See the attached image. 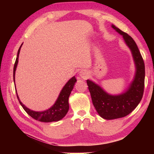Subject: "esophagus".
Listing matches in <instances>:
<instances>
[{
  "label": "esophagus",
  "instance_id": "34e87169",
  "mask_svg": "<svg viewBox=\"0 0 154 154\" xmlns=\"http://www.w3.org/2000/svg\"><path fill=\"white\" fill-rule=\"evenodd\" d=\"M79 75L82 78H86L88 77V72L85 71H81L79 72Z\"/></svg>",
  "mask_w": 154,
  "mask_h": 154
}]
</instances>
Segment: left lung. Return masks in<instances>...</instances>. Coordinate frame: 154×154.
I'll use <instances>...</instances> for the list:
<instances>
[{
  "label": "left lung",
  "mask_w": 154,
  "mask_h": 154,
  "mask_svg": "<svg viewBox=\"0 0 154 154\" xmlns=\"http://www.w3.org/2000/svg\"><path fill=\"white\" fill-rule=\"evenodd\" d=\"M111 27L123 36L133 57L136 72L134 79L126 92L118 95H111L92 81L88 79L93 105L101 118L105 119L121 118L128 116L141 100L145 85V64L135 41L127 33L112 24Z\"/></svg>",
  "instance_id": "left-lung-1"
}]
</instances>
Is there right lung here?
Instances as JSON below:
<instances>
[{
	"label": "right lung",
	"mask_w": 154,
	"mask_h": 154,
	"mask_svg": "<svg viewBox=\"0 0 154 154\" xmlns=\"http://www.w3.org/2000/svg\"><path fill=\"white\" fill-rule=\"evenodd\" d=\"M21 45L17 51V55L16 60L14 67V81L15 82V71H16V68L18 63V58H19V54L21 49ZM77 82V79L75 77H72L71 79L69 80L64 86L62 88L60 93L58 96V98L54 103V105L51 106L50 108L48 109V110L44 111H35L30 110V109L27 108L24 105H23L22 103L21 102L19 96L17 94V97L18 100L22 105L23 109H24L25 111L29 115L30 117H32L36 120H38L42 122H58L60 120L64 117L66 116L68 111L69 109V98L71 94V91L73 89L74 85L75 82Z\"/></svg>",
	"instance_id": "right-lung-1"
}]
</instances>
